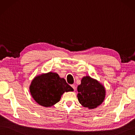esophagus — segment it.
<instances>
[{"instance_id": "34e87169", "label": "esophagus", "mask_w": 135, "mask_h": 135, "mask_svg": "<svg viewBox=\"0 0 135 135\" xmlns=\"http://www.w3.org/2000/svg\"><path fill=\"white\" fill-rule=\"evenodd\" d=\"M71 87L73 88V89H74V90H75V89H76V86H75V85H74V84H72V85H71Z\"/></svg>"}]
</instances>
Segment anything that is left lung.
<instances>
[{
  "label": "left lung",
  "mask_w": 135,
  "mask_h": 135,
  "mask_svg": "<svg viewBox=\"0 0 135 135\" xmlns=\"http://www.w3.org/2000/svg\"><path fill=\"white\" fill-rule=\"evenodd\" d=\"M79 102L84 107L89 109L96 108L103 102L105 97L104 87L89 76L82 79L81 84L77 87Z\"/></svg>",
  "instance_id": "1"
}]
</instances>
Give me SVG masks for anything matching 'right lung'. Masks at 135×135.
Returning a JSON list of instances; mask_svg holds the SVG:
<instances>
[{
	"label": "right lung",
	"instance_id": "1",
	"mask_svg": "<svg viewBox=\"0 0 135 135\" xmlns=\"http://www.w3.org/2000/svg\"><path fill=\"white\" fill-rule=\"evenodd\" d=\"M29 88L34 100L44 107L54 105L59 101L64 92L73 91L64 78L52 72L36 77Z\"/></svg>",
	"mask_w": 135,
	"mask_h": 135
}]
</instances>
